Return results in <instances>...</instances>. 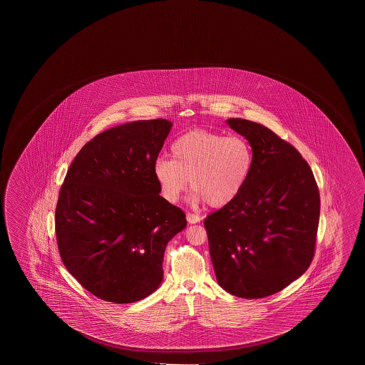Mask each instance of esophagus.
I'll return each mask as SVG.
<instances>
[{
    "label": "esophagus",
    "mask_w": 365,
    "mask_h": 365,
    "mask_svg": "<svg viewBox=\"0 0 365 365\" xmlns=\"http://www.w3.org/2000/svg\"><path fill=\"white\" fill-rule=\"evenodd\" d=\"M200 220H201V217L196 215V214H192V212L187 214V221H188L190 224H196V222H200Z\"/></svg>",
    "instance_id": "obj_1"
}]
</instances>
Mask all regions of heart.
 I'll return each instance as SVG.
<instances>
[{
	"instance_id": "b5f03b06",
	"label": "heart",
	"mask_w": 365,
	"mask_h": 365,
	"mask_svg": "<svg viewBox=\"0 0 365 365\" xmlns=\"http://www.w3.org/2000/svg\"><path fill=\"white\" fill-rule=\"evenodd\" d=\"M170 153L172 159H156L154 175L160 195L172 203L180 200L190 180L198 200L222 207L243 191L255 162L251 144L243 136L205 130L177 138Z\"/></svg>"
}]
</instances>
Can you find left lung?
Listing matches in <instances>:
<instances>
[{"mask_svg":"<svg viewBox=\"0 0 365 365\" xmlns=\"http://www.w3.org/2000/svg\"><path fill=\"white\" fill-rule=\"evenodd\" d=\"M255 155L234 201L203 221L217 282L245 299L279 293L303 275L316 251L321 200L309 164L267 127L230 118Z\"/></svg>","mask_w":365,"mask_h":365,"instance_id":"left-lung-1","label":"left lung"}]
</instances>
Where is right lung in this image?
Listing matches in <instances>:
<instances>
[{
	"instance_id": "obj_1",
	"label": "right lung",
	"mask_w": 365,
	"mask_h": 365,
	"mask_svg": "<svg viewBox=\"0 0 365 365\" xmlns=\"http://www.w3.org/2000/svg\"><path fill=\"white\" fill-rule=\"evenodd\" d=\"M172 122L135 120L91 138L75 156L56 206L62 262L89 293L115 304L154 293L168 242L185 212L159 193L154 163Z\"/></svg>"
}]
</instances>
